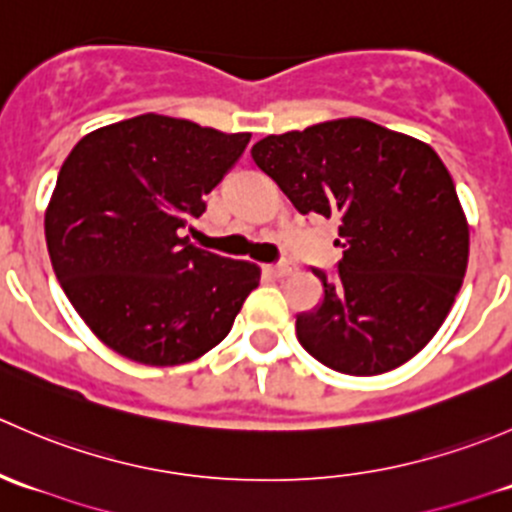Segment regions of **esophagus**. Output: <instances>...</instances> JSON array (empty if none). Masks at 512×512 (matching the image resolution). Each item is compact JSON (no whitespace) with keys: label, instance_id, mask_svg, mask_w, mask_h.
<instances>
[{"label":"esophagus","instance_id":"esophagus-1","mask_svg":"<svg viewBox=\"0 0 512 512\" xmlns=\"http://www.w3.org/2000/svg\"><path fill=\"white\" fill-rule=\"evenodd\" d=\"M270 272L275 277H289L294 272V265H292V262H280V265H272Z\"/></svg>","mask_w":512,"mask_h":512}]
</instances>
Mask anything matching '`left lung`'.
I'll use <instances>...</instances> for the list:
<instances>
[{"mask_svg": "<svg viewBox=\"0 0 512 512\" xmlns=\"http://www.w3.org/2000/svg\"><path fill=\"white\" fill-rule=\"evenodd\" d=\"M252 160L302 215L339 223L342 260L297 339L324 366L376 376L433 339L468 267V220L428 143L366 118L267 136Z\"/></svg>", "mask_w": 512, "mask_h": 512, "instance_id": "obj_1", "label": "left lung"}]
</instances>
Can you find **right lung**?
<instances>
[{
	"instance_id": "1",
	"label": "right lung",
	"mask_w": 512,
	"mask_h": 512,
	"mask_svg": "<svg viewBox=\"0 0 512 512\" xmlns=\"http://www.w3.org/2000/svg\"><path fill=\"white\" fill-rule=\"evenodd\" d=\"M250 133L143 116L86 133L44 215L56 280L86 327L126 359L178 366L230 332L260 267L190 245L180 230L242 156Z\"/></svg>"
}]
</instances>
